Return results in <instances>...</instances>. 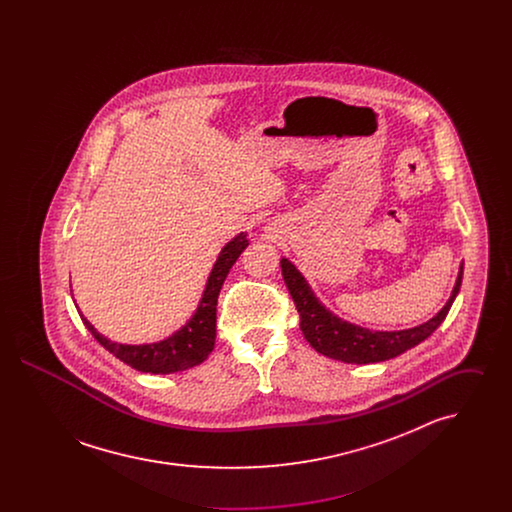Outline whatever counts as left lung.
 I'll return each mask as SVG.
<instances>
[{
    "label": "left lung",
    "mask_w": 512,
    "mask_h": 512,
    "mask_svg": "<svg viewBox=\"0 0 512 512\" xmlns=\"http://www.w3.org/2000/svg\"><path fill=\"white\" fill-rule=\"evenodd\" d=\"M280 267H282L284 282L295 303V309L301 318L299 326L305 340L309 341L311 347L318 353L341 363H351V365L388 361L405 353L414 345H418L428 336H432L439 324L447 317L463 282V265H461L449 301L443 305L438 315L430 318L428 322L409 330H399V332H376V330L351 324L347 320H341L334 313H330L315 297L303 274L288 259H282Z\"/></svg>",
    "instance_id": "obj_1"
}]
</instances>
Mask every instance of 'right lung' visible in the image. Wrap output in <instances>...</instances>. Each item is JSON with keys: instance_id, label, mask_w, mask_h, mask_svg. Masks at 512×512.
<instances>
[{"instance_id": "obj_1", "label": "right lung", "mask_w": 512, "mask_h": 512, "mask_svg": "<svg viewBox=\"0 0 512 512\" xmlns=\"http://www.w3.org/2000/svg\"><path fill=\"white\" fill-rule=\"evenodd\" d=\"M247 242V234H238L232 242L222 247L217 263L209 274L207 286L203 297L195 309L192 318L176 330L167 340L157 343H144V345H126L117 343L99 334L98 330L90 324L88 318L80 313L84 326L92 332V336L122 363H126L140 372L151 374H172L180 372L195 365H201L209 353L215 349L217 338V301H219L220 288L230 272L232 265L242 255Z\"/></svg>"}]
</instances>
